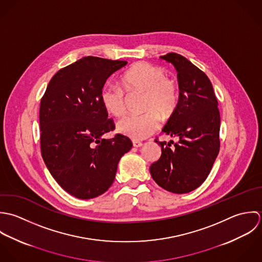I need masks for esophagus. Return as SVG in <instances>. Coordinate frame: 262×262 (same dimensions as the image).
<instances>
[{
  "mask_svg": "<svg viewBox=\"0 0 262 262\" xmlns=\"http://www.w3.org/2000/svg\"><path fill=\"white\" fill-rule=\"evenodd\" d=\"M133 146L135 148H140V147L143 146V144L141 142H139V141H133Z\"/></svg>",
  "mask_w": 262,
  "mask_h": 262,
  "instance_id": "esophagus-1",
  "label": "esophagus"
}]
</instances>
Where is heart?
Wrapping results in <instances>:
<instances>
[{
  "label": "heart",
  "mask_w": 262,
  "mask_h": 262,
  "mask_svg": "<svg viewBox=\"0 0 262 262\" xmlns=\"http://www.w3.org/2000/svg\"><path fill=\"white\" fill-rule=\"evenodd\" d=\"M120 83L126 94L145 95L143 111L146 113L125 116L116 123L117 132L133 140L150 137L159 128L160 117L168 119L178 106L179 92L176 83L155 64L145 61L134 64L121 76ZM100 101L105 110L113 116L119 117L126 111V97L119 87L103 86Z\"/></svg>",
  "instance_id": "b5f03b06"
}]
</instances>
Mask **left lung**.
I'll use <instances>...</instances> for the list:
<instances>
[{"mask_svg": "<svg viewBox=\"0 0 262 262\" xmlns=\"http://www.w3.org/2000/svg\"><path fill=\"white\" fill-rule=\"evenodd\" d=\"M177 71L179 102L163 132L177 137L171 143L159 142L161 157L150 167L159 186L173 193H187L209 176L220 151V111L208 76L178 53L161 56Z\"/></svg>", "mask_w": 262, "mask_h": 262, "instance_id": "obj_1", "label": "left lung"}]
</instances>
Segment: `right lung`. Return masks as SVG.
<instances>
[{"label": "right lung", "instance_id": "add662e5", "mask_svg": "<svg viewBox=\"0 0 262 262\" xmlns=\"http://www.w3.org/2000/svg\"><path fill=\"white\" fill-rule=\"evenodd\" d=\"M126 63L85 56L60 69L41 98V156L55 181L77 199L104 193L114 181L120 158L133 147L120 134L102 139L114 129V122L101 104L100 91Z\"/></svg>", "mask_w": 262, "mask_h": 262}]
</instances>
